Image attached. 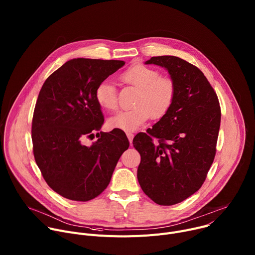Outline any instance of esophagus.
<instances>
[{
  "mask_svg": "<svg viewBox=\"0 0 255 255\" xmlns=\"http://www.w3.org/2000/svg\"><path fill=\"white\" fill-rule=\"evenodd\" d=\"M127 137H128V139H129V142H130V144L132 145V141H133V137H134V134H133V133H130V132H128V133H127Z\"/></svg>",
  "mask_w": 255,
  "mask_h": 255,
  "instance_id": "34e87169",
  "label": "esophagus"
}]
</instances>
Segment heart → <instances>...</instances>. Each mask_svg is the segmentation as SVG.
<instances>
[{"label": "heart", "instance_id": "b5f03b06", "mask_svg": "<svg viewBox=\"0 0 255 255\" xmlns=\"http://www.w3.org/2000/svg\"><path fill=\"white\" fill-rule=\"evenodd\" d=\"M121 80L138 90L134 101L135 108L120 111L108 121L110 128L133 132L146 122L150 116L153 119L162 118L172 106L175 98V85L160 72L142 63H136L127 68ZM97 104L106 111L117 108V94L113 83L101 82L95 90Z\"/></svg>", "mask_w": 255, "mask_h": 255}]
</instances>
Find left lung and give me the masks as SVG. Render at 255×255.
<instances>
[{"label": "left lung", "mask_w": 255, "mask_h": 255, "mask_svg": "<svg viewBox=\"0 0 255 255\" xmlns=\"http://www.w3.org/2000/svg\"><path fill=\"white\" fill-rule=\"evenodd\" d=\"M145 63L166 68L175 85V98L152 129L133 139L141 156L137 178L154 203L171 206L188 199L204 184L216 154L221 109L214 89L197 66L171 55L154 56Z\"/></svg>", "instance_id": "1"}]
</instances>
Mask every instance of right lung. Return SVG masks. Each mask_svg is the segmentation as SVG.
<instances>
[{"instance_id":"obj_1","label":"right lung","mask_w":255,"mask_h":255,"mask_svg":"<svg viewBox=\"0 0 255 255\" xmlns=\"http://www.w3.org/2000/svg\"><path fill=\"white\" fill-rule=\"evenodd\" d=\"M125 64L122 60L75 58L44 82L32 120L33 153L47 185L60 196L87 202L109 185L129 141L122 132H99L104 123L97 86ZM96 133L91 147L82 143Z\"/></svg>"}]
</instances>
